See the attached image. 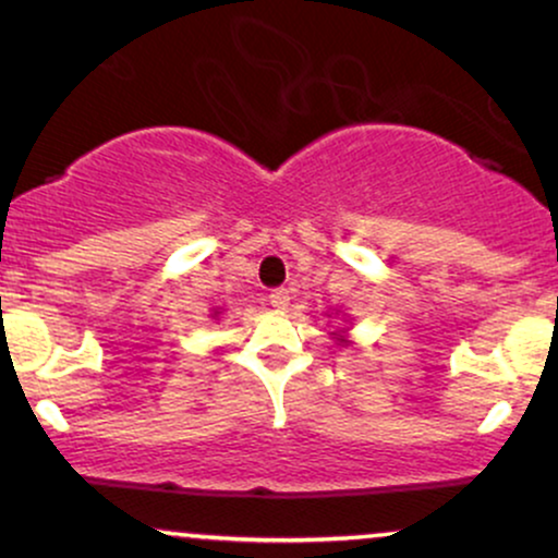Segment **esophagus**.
<instances>
[{"label": "esophagus", "mask_w": 558, "mask_h": 558, "mask_svg": "<svg viewBox=\"0 0 558 558\" xmlns=\"http://www.w3.org/2000/svg\"><path fill=\"white\" fill-rule=\"evenodd\" d=\"M288 301H291V296H288L286 288H275V291H270V304L275 306V310H288Z\"/></svg>", "instance_id": "1"}]
</instances>
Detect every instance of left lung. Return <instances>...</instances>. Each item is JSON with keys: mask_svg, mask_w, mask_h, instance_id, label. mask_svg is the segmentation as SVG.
<instances>
[{"mask_svg": "<svg viewBox=\"0 0 558 558\" xmlns=\"http://www.w3.org/2000/svg\"><path fill=\"white\" fill-rule=\"evenodd\" d=\"M338 341H341V343H349V341H345V338L341 336V338H338Z\"/></svg>", "mask_w": 558, "mask_h": 558, "instance_id": "8db88e82", "label": "left lung"}]
</instances>
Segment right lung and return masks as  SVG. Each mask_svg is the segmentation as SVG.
Listing matches in <instances>:
<instances>
[{"label": "right lung", "instance_id": "obj_1", "mask_svg": "<svg viewBox=\"0 0 558 558\" xmlns=\"http://www.w3.org/2000/svg\"><path fill=\"white\" fill-rule=\"evenodd\" d=\"M217 315H220V312H215V315H213V317H217Z\"/></svg>", "mask_w": 558, "mask_h": 558}]
</instances>
